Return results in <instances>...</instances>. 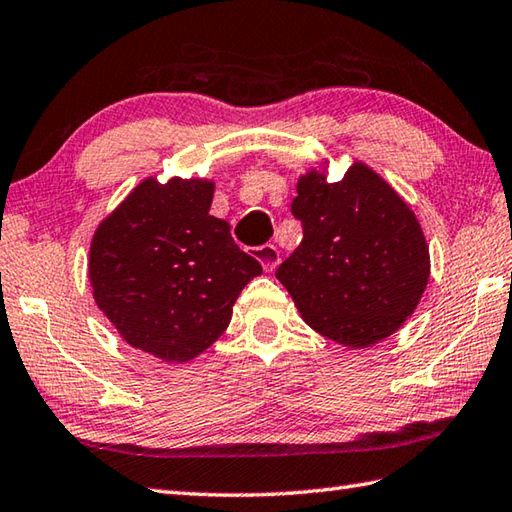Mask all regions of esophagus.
<instances>
[{
    "instance_id": "esophagus-1",
    "label": "esophagus",
    "mask_w": 512,
    "mask_h": 512,
    "mask_svg": "<svg viewBox=\"0 0 512 512\" xmlns=\"http://www.w3.org/2000/svg\"><path fill=\"white\" fill-rule=\"evenodd\" d=\"M255 257L259 259V264L264 266V270H275L279 264V250L275 244H264L255 248Z\"/></svg>"
}]
</instances>
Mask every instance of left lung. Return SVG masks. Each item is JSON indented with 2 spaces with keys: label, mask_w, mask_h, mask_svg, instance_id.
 <instances>
[{
  "label": "left lung",
  "mask_w": 512,
  "mask_h": 512,
  "mask_svg": "<svg viewBox=\"0 0 512 512\" xmlns=\"http://www.w3.org/2000/svg\"><path fill=\"white\" fill-rule=\"evenodd\" d=\"M290 210L304 239L275 275L304 322L348 348L373 346L402 328L426 290L430 255L397 190L362 162L333 184L326 168H310Z\"/></svg>",
  "instance_id": "1"
}]
</instances>
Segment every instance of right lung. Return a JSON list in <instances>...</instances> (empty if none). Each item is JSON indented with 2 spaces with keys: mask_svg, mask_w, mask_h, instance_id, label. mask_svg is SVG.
Returning <instances> with one entry per match:
<instances>
[{
  "mask_svg": "<svg viewBox=\"0 0 512 512\" xmlns=\"http://www.w3.org/2000/svg\"><path fill=\"white\" fill-rule=\"evenodd\" d=\"M215 184L144 179L90 242L93 297L133 348L184 364L224 333L233 304L262 264L208 213Z\"/></svg>",
  "mask_w": 512,
  "mask_h": 512,
  "instance_id": "right-lung-1",
  "label": "right lung"
}]
</instances>
